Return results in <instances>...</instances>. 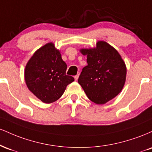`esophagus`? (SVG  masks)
I'll return each mask as SVG.
<instances>
[{
    "instance_id": "esophagus-1",
    "label": "esophagus",
    "mask_w": 152,
    "mask_h": 152,
    "mask_svg": "<svg viewBox=\"0 0 152 152\" xmlns=\"http://www.w3.org/2000/svg\"><path fill=\"white\" fill-rule=\"evenodd\" d=\"M78 76H79V75H78V74H77V75H76V76H74V78H75V80H76V81H77V80H78Z\"/></svg>"
}]
</instances>
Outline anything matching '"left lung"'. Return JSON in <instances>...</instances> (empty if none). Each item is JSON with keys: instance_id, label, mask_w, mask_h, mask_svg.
<instances>
[{"instance_id": "1", "label": "left lung", "mask_w": 152, "mask_h": 152, "mask_svg": "<svg viewBox=\"0 0 152 152\" xmlns=\"http://www.w3.org/2000/svg\"><path fill=\"white\" fill-rule=\"evenodd\" d=\"M88 65L82 69L78 82L87 97L96 104H104L116 97L124 86L126 67L118 52L105 41L94 48H82Z\"/></svg>"}]
</instances>
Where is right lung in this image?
Masks as SVG:
<instances>
[{"mask_svg": "<svg viewBox=\"0 0 152 152\" xmlns=\"http://www.w3.org/2000/svg\"><path fill=\"white\" fill-rule=\"evenodd\" d=\"M67 65L53 43H46L35 52L26 64L25 81L28 89L46 104L57 101L66 86L74 81L66 74Z\"/></svg>", "mask_w": 152, "mask_h": 152, "instance_id": "1", "label": "right lung"}]
</instances>
